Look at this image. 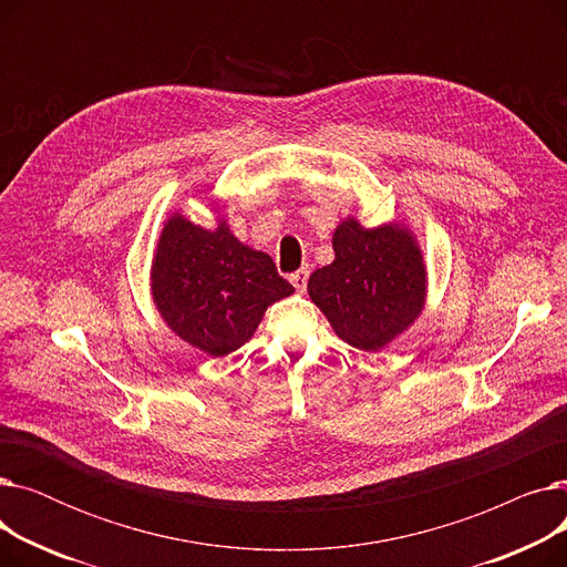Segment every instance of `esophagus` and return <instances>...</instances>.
Returning <instances> with one entry per match:
<instances>
[{
  "instance_id": "esophagus-1",
  "label": "esophagus",
  "mask_w": 567,
  "mask_h": 567,
  "mask_svg": "<svg viewBox=\"0 0 567 567\" xmlns=\"http://www.w3.org/2000/svg\"><path fill=\"white\" fill-rule=\"evenodd\" d=\"M308 278H310V268L303 266V268H299V271L289 276V282L296 287V291H303L308 287Z\"/></svg>"
}]
</instances>
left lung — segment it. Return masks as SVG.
<instances>
[{
    "mask_svg": "<svg viewBox=\"0 0 567 567\" xmlns=\"http://www.w3.org/2000/svg\"><path fill=\"white\" fill-rule=\"evenodd\" d=\"M336 259L308 280L312 303L340 340L377 353L409 331L425 310L427 266L402 220L363 227L353 216L333 231Z\"/></svg>",
    "mask_w": 567,
    "mask_h": 567,
    "instance_id": "left-lung-1",
    "label": "left lung"
}]
</instances>
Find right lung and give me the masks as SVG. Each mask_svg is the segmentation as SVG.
I'll use <instances>...</instances> for the list:
<instances>
[{
    "label": "right lung",
    "mask_w": 567,
    "mask_h": 567,
    "mask_svg": "<svg viewBox=\"0 0 567 567\" xmlns=\"http://www.w3.org/2000/svg\"><path fill=\"white\" fill-rule=\"evenodd\" d=\"M148 285L167 329L212 359L244 347L266 308L293 293L274 259L238 241L225 216L206 229L178 212L163 223Z\"/></svg>",
    "instance_id": "1"
}]
</instances>
